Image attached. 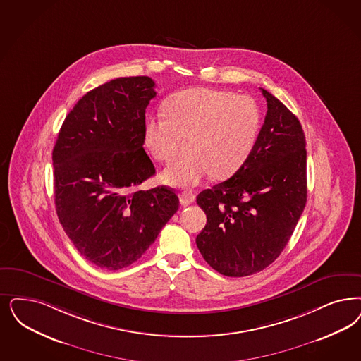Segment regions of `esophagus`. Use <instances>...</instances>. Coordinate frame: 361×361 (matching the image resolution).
<instances>
[{
    "label": "esophagus",
    "mask_w": 361,
    "mask_h": 361,
    "mask_svg": "<svg viewBox=\"0 0 361 361\" xmlns=\"http://www.w3.org/2000/svg\"><path fill=\"white\" fill-rule=\"evenodd\" d=\"M195 200H196V195H195V192H192V190H184V192L180 195V201H181V204H183L184 207H187L189 204L195 202Z\"/></svg>",
    "instance_id": "1"
}]
</instances>
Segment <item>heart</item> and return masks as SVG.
Listing matches in <instances>:
<instances>
[{
    "instance_id": "heart-1",
    "label": "heart",
    "mask_w": 361,
    "mask_h": 361,
    "mask_svg": "<svg viewBox=\"0 0 361 361\" xmlns=\"http://www.w3.org/2000/svg\"><path fill=\"white\" fill-rule=\"evenodd\" d=\"M165 114L145 123V144L159 161H169L188 141L189 154L171 162L162 172L166 184L197 185L207 176L224 178L248 159L260 129L256 101L245 94L214 87H193L177 93Z\"/></svg>"
}]
</instances>
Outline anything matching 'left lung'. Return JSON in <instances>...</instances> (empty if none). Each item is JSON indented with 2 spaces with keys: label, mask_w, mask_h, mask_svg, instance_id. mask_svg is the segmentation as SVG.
Wrapping results in <instances>:
<instances>
[{
  "label": "left lung",
  "mask_w": 361,
  "mask_h": 361,
  "mask_svg": "<svg viewBox=\"0 0 361 361\" xmlns=\"http://www.w3.org/2000/svg\"><path fill=\"white\" fill-rule=\"evenodd\" d=\"M267 116L248 159L197 204L207 225L196 237L219 274H257L280 256L307 202L305 136L298 117L268 90Z\"/></svg>",
  "instance_id": "obj_1"
}]
</instances>
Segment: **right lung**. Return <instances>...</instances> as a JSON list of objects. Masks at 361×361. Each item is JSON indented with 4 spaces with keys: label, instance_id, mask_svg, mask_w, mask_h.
<instances>
[{
    "label": "right lung",
    "instance_id": "right-lung-1",
    "mask_svg": "<svg viewBox=\"0 0 361 361\" xmlns=\"http://www.w3.org/2000/svg\"><path fill=\"white\" fill-rule=\"evenodd\" d=\"M147 75L92 89L65 117L51 160L59 220L87 262L117 271L137 262L178 209L173 189H136L156 173L144 150Z\"/></svg>",
    "mask_w": 361,
    "mask_h": 361
}]
</instances>
